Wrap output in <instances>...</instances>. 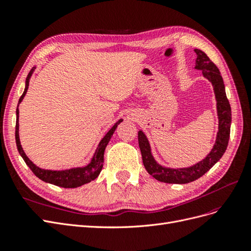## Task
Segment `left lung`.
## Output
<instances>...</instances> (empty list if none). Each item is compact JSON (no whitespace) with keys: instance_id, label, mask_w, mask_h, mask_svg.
<instances>
[{"instance_id":"1","label":"left lung","mask_w":251,"mask_h":251,"mask_svg":"<svg viewBox=\"0 0 251 251\" xmlns=\"http://www.w3.org/2000/svg\"><path fill=\"white\" fill-rule=\"evenodd\" d=\"M197 54L195 69L202 71L203 76L207 78L214 88L217 100V113L219 118V131L215 146L210 153L203 160L189 168L170 169L159 164L151 155L150 142L146 134L138 132V142L141 151L142 162L148 173L156 180L164 183L185 184L202 177L214 166L224 155L228 144L231 125V109L228 100L226 97L223 78L220 74L218 67L211 62L209 57L199 49H195Z\"/></svg>"}]
</instances>
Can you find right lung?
Instances as JSON below:
<instances>
[{
    "instance_id": "right-lung-1",
    "label": "right lung",
    "mask_w": 251,
    "mask_h": 251,
    "mask_svg": "<svg viewBox=\"0 0 251 251\" xmlns=\"http://www.w3.org/2000/svg\"><path fill=\"white\" fill-rule=\"evenodd\" d=\"M35 69V67H33L31 71L29 72L28 76L26 78V86L24 93L22 94L19 100V104L22 102L23 98L25 97L27 90L29 87V79L31 77V75ZM18 104V107H19ZM123 121V119H119L117 123L114 125L111 130L104 135V137L101 139V141L98 144V147L95 151L94 156L92 158L91 162L83 166V168H74L70 170H65V171H50V170H44L40 169L39 166H36L30 159L26 156L24 150H23L21 146V141H20V135H19V109L17 108V124H16V142H17V147L20 155L22 158L24 159V161L26 164L29 166V169L32 171V173L35 175L37 178H40L41 180L48 182V183L54 184L56 186L60 187H65V188H75L81 186L86 183H89L92 180L96 179L98 177V175L102 170V163H103V154H104V150L107 148L108 143L112 137V135L115 132L117 126Z\"/></svg>"
}]
</instances>
